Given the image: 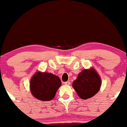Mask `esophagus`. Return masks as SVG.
<instances>
[{
  "label": "esophagus",
  "instance_id": "34e87169",
  "mask_svg": "<svg viewBox=\"0 0 127 127\" xmlns=\"http://www.w3.org/2000/svg\"><path fill=\"white\" fill-rule=\"evenodd\" d=\"M64 85H69L70 84V82L69 81H67V82H65L64 83Z\"/></svg>",
  "mask_w": 127,
  "mask_h": 127
}]
</instances>
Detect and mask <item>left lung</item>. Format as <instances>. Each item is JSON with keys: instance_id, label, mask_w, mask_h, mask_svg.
<instances>
[{"instance_id": "8db88e82", "label": "left lung", "mask_w": 127, "mask_h": 127, "mask_svg": "<svg viewBox=\"0 0 127 127\" xmlns=\"http://www.w3.org/2000/svg\"><path fill=\"white\" fill-rule=\"evenodd\" d=\"M101 87V79L93 68L84 70L73 83V87L79 97L87 99L98 93Z\"/></svg>"}]
</instances>
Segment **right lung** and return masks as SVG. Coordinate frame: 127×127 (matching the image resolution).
I'll return each mask as SVG.
<instances>
[{
  "mask_svg": "<svg viewBox=\"0 0 127 127\" xmlns=\"http://www.w3.org/2000/svg\"><path fill=\"white\" fill-rule=\"evenodd\" d=\"M61 85L62 82L57 76L50 73L37 72L30 81V90L37 99L49 101L54 98Z\"/></svg>",
  "mask_w": 127,
  "mask_h": 127,
  "instance_id": "obj_1",
  "label": "right lung"
}]
</instances>
